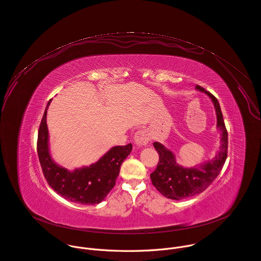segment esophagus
<instances>
[{"label":"esophagus","mask_w":261,"mask_h":261,"mask_svg":"<svg viewBox=\"0 0 261 261\" xmlns=\"http://www.w3.org/2000/svg\"><path fill=\"white\" fill-rule=\"evenodd\" d=\"M151 139V135L148 130H138L134 135V143L136 146H146Z\"/></svg>","instance_id":"obj_1"}]
</instances>
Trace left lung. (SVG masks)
I'll return each instance as SVG.
<instances>
[{"label": "left lung", "mask_w": 261, "mask_h": 261, "mask_svg": "<svg viewBox=\"0 0 261 261\" xmlns=\"http://www.w3.org/2000/svg\"><path fill=\"white\" fill-rule=\"evenodd\" d=\"M196 89L205 92L215 105L217 128L221 133V146L212 159L193 168H184L176 161L175 154L171 150L155 141L153 146L159 154V162L156 170L151 174L152 183L162 196L176 201L191 198L204 192L219 176L227 158L228 133L219 101L203 87L196 85Z\"/></svg>", "instance_id": "obj_1"}]
</instances>
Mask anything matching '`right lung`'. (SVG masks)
I'll list each match as a JSON object with an SVG mask.
<instances>
[{
    "instance_id": "add662e5",
    "label": "right lung",
    "mask_w": 261,
    "mask_h": 261,
    "mask_svg": "<svg viewBox=\"0 0 261 261\" xmlns=\"http://www.w3.org/2000/svg\"><path fill=\"white\" fill-rule=\"evenodd\" d=\"M45 107L38 130L37 153L43 176L54 191L67 201L82 205L101 203L115 185L121 164L132 151V145L115 146L96 163L69 171L54 161L50 153Z\"/></svg>"
}]
</instances>
